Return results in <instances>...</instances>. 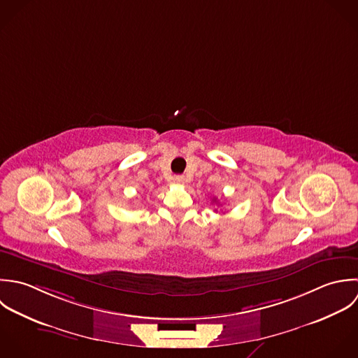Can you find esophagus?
Segmentation results:
<instances>
[{
  "instance_id": "1",
  "label": "esophagus",
  "mask_w": 358,
  "mask_h": 358,
  "mask_svg": "<svg viewBox=\"0 0 358 358\" xmlns=\"http://www.w3.org/2000/svg\"><path fill=\"white\" fill-rule=\"evenodd\" d=\"M173 180H175L176 185H185V182H186V179H185L183 175H176V176L173 178Z\"/></svg>"
}]
</instances>
